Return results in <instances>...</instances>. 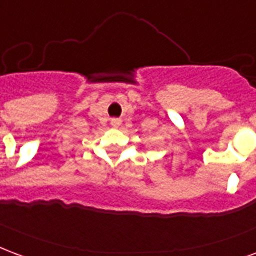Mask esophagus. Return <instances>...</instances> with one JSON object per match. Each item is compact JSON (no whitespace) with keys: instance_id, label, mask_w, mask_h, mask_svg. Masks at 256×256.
<instances>
[{"instance_id":"34e87169","label":"esophagus","mask_w":256,"mask_h":256,"mask_svg":"<svg viewBox=\"0 0 256 256\" xmlns=\"http://www.w3.org/2000/svg\"><path fill=\"white\" fill-rule=\"evenodd\" d=\"M111 126H114V128H119V126H120V119L118 118L111 119Z\"/></svg>"}]
</instances>
